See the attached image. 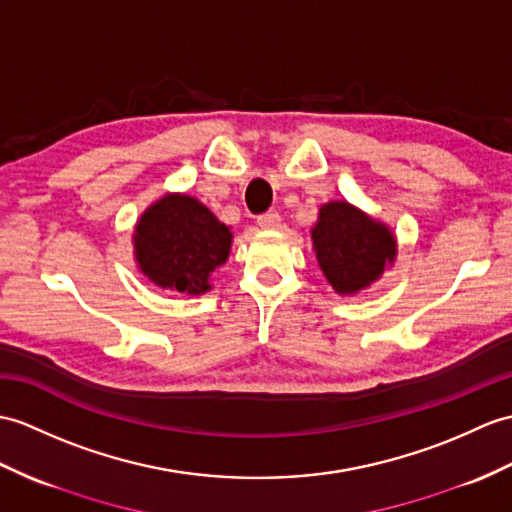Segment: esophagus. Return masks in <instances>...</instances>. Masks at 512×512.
<instances>
[{
	"mask_svg": "<svg viewBox=\"0 0 512 512\" xmlns=\"http://www.w3.org/2000/svg\"><path fill=\"white\" fill-rule=\"evenodd\" d=\"M257 224L261 229H277L281 224V216L277 211H268V213H261L257 218Z\"/></svg>",
	"mask_w": 512,
	"mask_h": 512,
	"instance_id": "1",
	"label": "esophagus"
}]
</instances>
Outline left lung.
<instances>
[{
    "label": "left lung",
    "instance_id": "1",
    "mask_svg": "<svg viewBox=\"0 0 512 512\" xmlns=\"http://www.w3.org/2000/svg\"><path fill=\"white\" fill-rule=\"evenodd\" d=\"M318 264L340 294L371 285L395 259V237L349 202H329L312 231Z\"/></svg>",
    "mask_w": 512,
    "mask_h": 512
}]
</instances>
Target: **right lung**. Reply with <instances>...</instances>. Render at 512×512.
<instances>
[{"label":"right lung","mask_w":512,"mask_h":512,"mask_svg":"<svg viewBox=\"0 0 512 512\" xmlns=\"http://www.w3.org/2000/svg\"><path fill=\"white\" fill-rule=\"evenodd\" d=\"M231 231L192 196H165L141 216L135 255L141 272L161 288L209 290V275L229 257Z\"/></svg>","instance_id":"add662e5"}]
</instances>
